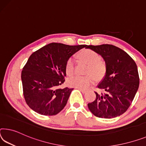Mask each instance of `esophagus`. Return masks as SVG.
Here are the masks:
<instances>
[{
    "instance_id": "34e87169",
    "label": "esophagus",
    "mask_w": 146,
    "mask_h": 146,
    "mask_svg": "<svg viewBox=\"0 0 146 146\" xmlns=\"http://www.w3.org/2000/svg\"><path fill=\"white\" fill-rule=\"evenodd\" d=\"M78 90H80V92H82V93H83V94H84V93H86V90H84V89H82V88H78Z\"/></svg>"
}]
</instances>
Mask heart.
Listing matches in <instances>:
<instances>
[{
  "label": "heart",
  "instance_id": "heart-1",
  "mask_svg": "<svg viewBox=\"0 0 146 146\" xmlns=\"http://www.w3.org/2000/svg\"><path fill=\"white\" fill-rule=\"evenodd\" d=\"M76 57L80 63L87 65L85 74L87 76H75L68 80V83L71 87L86 89L94 83L95 80H99L105 77L107 71V65L99 55L91 49H82L78 52ZM65 71L68 77H71L75 73V63L69 58L65 64Z\"/></svg>",
  "mask_w": 146,
  "mask_h": 146
}]
</instances>
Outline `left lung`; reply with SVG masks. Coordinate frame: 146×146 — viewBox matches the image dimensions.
Instances as JSON below:
<instances>
[{
  "instance_id": "obj_1",
  "label": "left lung",
  "mask_w": 146,
  "mask_h": 146,
  "mask_svg": "<svg viewBox=\"0 0 146 146\" xmlns=\"http://www.w3.org/2000/svg\"><path fill=\"white\" fill-rule=\"evenodd\" d=\"M86 48L102 56L107 71L98 85L102 92L96 94L93 102L88 104L89 110L96 117L113 118L123 114L133 102L139 87L137 66L123 50L109 44L88 45Z\"/></svg>"
}]
</instances>
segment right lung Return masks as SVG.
Instances as JSON below:
<instances>
[{
    "mask_svg": "<svg viewBox=\"0 0 146 146\" xmlns=\"http://www.w3.org/2000/svg\"><path fill=\"white\" fill-rule=\"evenodd\" d=\"M87 46L51 43L32 53L21 72L23 96L31 109L44 115H56L63 109L73 90L57 88L65 82V64Z\"/></svg>",
    "mask_w": 146,
    "mask_h": 146,
    "instance_id": "right-lung-1",
    "label": "right lung"
}]
</instances>
